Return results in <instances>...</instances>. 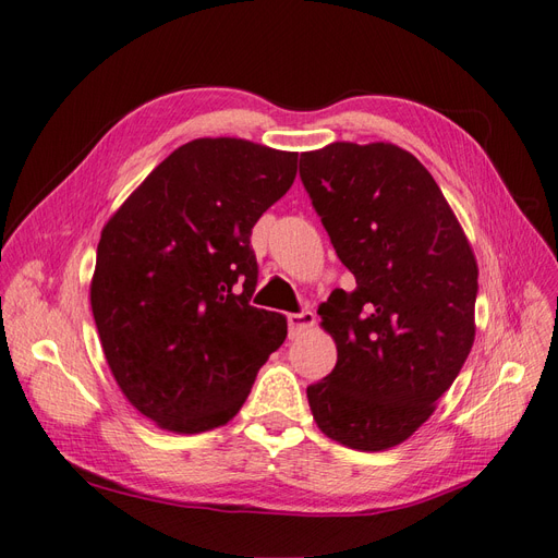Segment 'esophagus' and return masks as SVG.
I'll return each mask as SVG.
<instances>
[{"label": "esophagus", "instance_id": "1", "mask_svg": "<svg viewBox=\"0 0 558 558\" xmlns=\"http://www.w3.org/2000/svg\"><path fill=\"white\" fill-rule=\"evenodd\" d=\"M286 320H289L291 335H298V332H302V330H307V328L314 326L316 314L310 312V310H302V312H298V314H289V316H286Z\"/></svg>", "mask_w": 558, "mask_h": 558}]
</instances>
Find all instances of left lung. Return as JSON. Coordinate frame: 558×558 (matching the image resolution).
<instances>
[{"instance_id":"left-lung-1","label":"left lung","mask_w":558,"mask_h":558,"mask_svg":"<svg viewBox=\"0 0 558 558\" xmlns=\"http://www.w3.org/2000/svg\"><path fill=\"white\" fill-rule=\"evenodd\" d=\"M300 179L356 289L318 307L337 344L307 386L318 428L361 451L396 447L433 414L475 340L477 263L440 185L393 144L335 142Z\"/></svg>"}]
</instances>
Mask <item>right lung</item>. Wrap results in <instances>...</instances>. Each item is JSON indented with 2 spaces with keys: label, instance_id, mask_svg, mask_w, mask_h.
Segmentation results:
<instances>
[{
  "label": "right lung",
  "instance_id": "obj_1",
  "mask_svg": "<svg viewBox=\"0 0 558 558\" xmlns=\"http://www.w3.org/2000/svg\"><path fill=\"white\" fill-rule=\"evenodd\" d=\"M295 170L298 154L195 140L105 226L90 286L95 326L121 391L160 428L228 424L283 344L286 318L251 305V230Z\"/></svg>",
  "mask_w": 558,
  "mask_h": 558
}]
</instances>
